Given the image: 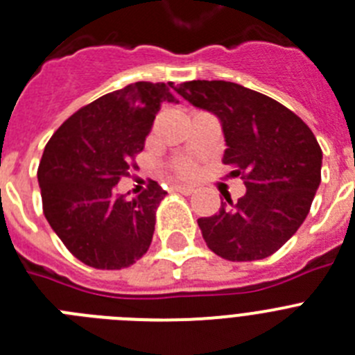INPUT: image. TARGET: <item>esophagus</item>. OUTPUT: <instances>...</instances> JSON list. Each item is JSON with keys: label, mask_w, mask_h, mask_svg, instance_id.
<instances>
[{"label": "esophagus", "mask_w": 355, "mask_h": 355, "mask_svg": "<svg viewBox=\"0 0 355 355\" xmlns=\"http://www.w3.org/2000/svg\"><path fill=\"white\" fill-rule=\"evenodd\" d=\"M172 190H175V192H180V193H184V196H192V193L196 192V189H193L192 184H174V187H172Z\"/></svg>", "instance_id": "1"}]
</instances>
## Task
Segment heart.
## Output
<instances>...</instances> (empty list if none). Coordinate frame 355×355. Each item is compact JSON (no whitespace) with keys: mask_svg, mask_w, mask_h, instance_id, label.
<instances>
[{"mask_svg":"<svg viewBox=\"0 0 355 355\" xmlns=\"http://www.w3.org/2000/svg\"><path fill=\"white\" fill-rule=\"evenodd\" d=\"M175 168V172H178V174L180 175H189L190 172H192V165H190L189 162H180L178 163V165L174 166Z\"/></svg>","mask_w":355,"mask_h":355,"instance_id":"b5f03b06","label":"heart"}]
</instances>
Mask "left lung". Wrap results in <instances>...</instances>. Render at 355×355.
I'll return each instance as SVG.
<instances>
[{"label":"left lung","instance_id":"8db88e82","mask_svg":"<svg viewBox=\"0 0 355 355\" xmlns=\"http://www.w3.org/2000/svg\"><path fill=\"white\" fill-rule=\"evenodd\" d=\"M220 120L223 163L241 175L246 193L198 219L215 255L250 262L272 255L307 217L322 183L323 153L307 123L280 102L226 80H190L174 87Z\"/></svg>","mask_w":355,"mask_h":355}]
</instances>
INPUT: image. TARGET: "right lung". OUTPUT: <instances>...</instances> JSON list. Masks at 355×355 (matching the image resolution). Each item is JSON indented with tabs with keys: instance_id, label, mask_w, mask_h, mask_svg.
<instances>
[{
	"instance_id": "1",
	"label": "right lung",
	"mask_w": 355,
	"mask_h": 355,
	"mask_svg": "<svg viewBox=\"0 0 355 355\" xmlns=\"http://www.w3.org/2000/svg\"><path fill=\"white\" fill-rule=\"evenodd\" d=\"M172 83H135L84 105L53 132L37 168L42 211L69 253L89 268L122 269L147 253L166 192L148 181L135 199L116 193L144 150Z\"/></svg>"
}]
</instances>
